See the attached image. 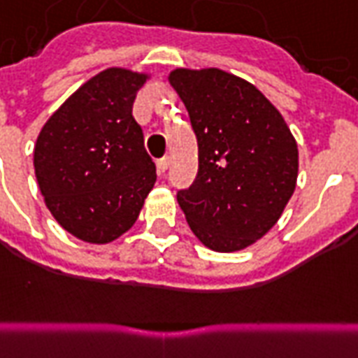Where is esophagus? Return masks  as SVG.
Masks as SVG:
<instances>
[{
    "instance_id": "1",
    "label": "esophagus",
    "mask_w": 358,
    "mask_h": 358,
    "mask_svg": "<svg viewBox=\"0 0 358 358\" xmlns=\"http://www.w3.org/2000/svg\"><path fill=\"white\" fill-rule=\"evenodd\" d=\"M169 163H171V159H169V157L157 159V163H155V165H157V172H159V174H163V172H165L166 169H169Z\"/></svg>"
}]
</instances>
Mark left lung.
<instances>
[{"label": "left lung", "instance_id": "left-lung-1", "mask_svg": "<svg viewBox=\"0 0 358 358\" xmlns=\"http://www.w3.org/2000/svg\"><path fill=\"white\" fill-rule=\"evenodd\" d=\"M169 83L189 113L199 171L178 205L195 237L237 252L279 222L298 180V144L264 92L220 68H176Z\"/></svg>", "mask_w": 358, "mask_h": 358}]
</instances>
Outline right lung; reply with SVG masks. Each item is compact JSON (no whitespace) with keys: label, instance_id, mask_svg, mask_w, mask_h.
Wrapping results in <instances>:
<instances>
[{"label":"right lung","instance_id":"right-lung-1","mask_svg":"<svg viewBox=\"0 0 358 358\" xmlns=\"http://www.w3.org/2000/svg\"><path fill=\"white\" fill-rule=\"evenodd\" d=\"M152 73L108 68L47 119L34 145L45 205L73 237L106 245L138 220L157 180L132 104Z\"/></svg>","mask_w":358,"mask_h":358}]
</instances>
